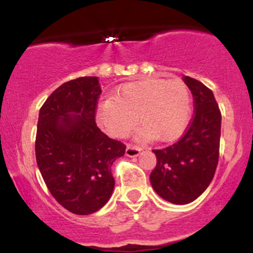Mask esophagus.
I'll list each match as a JSON object with an SVG mask.
<instances>
[{
    "label": "esophagus",
    "instance_id": "1",
    "mask_svg": "<svg viewBox=\"0 0 253 253\" xmlns=\"http://www.w3.org/2000/svg\"><path fill=\"white\" fill-rule=\"evenodd\" d=\"M141 149L138 146H133V145H127L126 147V156L127 157H138L140 153Z\"/></svg>",
    "mask_w": 253,
    "mask_h": 253
}]
</instances>
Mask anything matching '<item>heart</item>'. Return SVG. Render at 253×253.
<instances>
[{
    "label": "heart",
    "instance_id": "1",
    "mask_svg": "<svg viewBox=\"0 0 253 253\" xmlns=\"http://www.w3.org/2000/svg\"><path fill=\"white\" fill-rule=\"evenodd\" d=\"M97 124L124 138L135 126L144 139L170 143L181 138L191 118V94L183 81L145 77L125 83L95 110Z\"/></svg>",
    "mask_w": 253,
    "mask_h": 253
}]
</instances>
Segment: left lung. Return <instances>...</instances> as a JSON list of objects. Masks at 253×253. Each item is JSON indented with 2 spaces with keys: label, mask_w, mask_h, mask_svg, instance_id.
Masks as SVG:
<instances>
[{
  "label": "left lung",
  "mask_w": 253,
  "mask_h": 253,
  "mask_svg": "<svg viewBox=\"0 0 253 253\" xmlns=\"http://www.w3.org/2000/svg\"><path fill=\"white\" fill-rule=\"evenodd\" d=\"M183 81L193 94L195 114L177 143L152 151L157 165L150 175L156 193L175 205L193 202L211 184L219 161L221 133V113L213 91L189 76Z\"/></svg>",
  "instance_id": "obj_1"
}]
</instances>
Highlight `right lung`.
<instances>
[{
    "instance_id": "obj_1",
    "label": "right lung",
    "mask_w": 253,
    "mask_h": 253,
    "mask_svg": "<svg viewBox=\"0 0 253 253\" xmlns=\"http://www.w3.org/2000/svg\"><path fill=\"white\" fill-rule=\"evenodd\" d=\"M97 77L62 84L40 108L36 157L43 182L65 210L88 215L103 207L115 181L110 167L126 146L95 124Z\"/></svg>"
}]
</instances>
